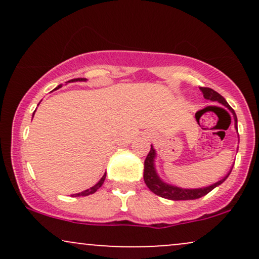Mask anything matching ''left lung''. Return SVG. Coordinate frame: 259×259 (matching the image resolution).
I'll list each match as a JSON object with an SVG mask.
<instances>
[{"label":"left lung","instance_id":"1","mask_svg":"<svg viewBox=\"0 0 259 259\" xmlns=\"http://www.w3.org/2000/svg\"><path fill=\"white\" fill-rule=\"evenodd\" d=\"M200 90L202 91V94H203L204 99L213 101V102L221 103V105L225 106L229 111L233 113L234 120H235V129L237 130L236 114H235L234 109L229 106V103L225 101L224 97H223L222 95H219L217 91L213 90V89L200 88ZM156 156H157L156 150H154V147L151 145L150 152H148L146 159H145L144 180H145V184H146L148 189H150L153 194H156L157 196H160V197H163V198H167V200H171V201L197 200V198L207 195L208 192H210L213 189H215L217 186H219L221 184L224 183V181L228 179L229 174L231 173V169H230V170H229V173L225 175L223 179L217 181V183L212 184V185H209V186L198 187V189H184V187L171 185V184L165 183V181H163L162 179H160L158 173H157V170H156V164H154Z\"/></svg>","mask_w":259,"mask_h":259}]
</instances>
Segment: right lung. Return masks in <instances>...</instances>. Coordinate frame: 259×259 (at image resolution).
<instances>
[{"mask_svg": "<svg viewBox=\"0 0 259 259\" xmlns=\"http://www.w3.org/2000/svg\"><path fill=\"white\" fill-rule=\"evenodd\" d=\"M75 81H86V79H85V78L72 79V80H69V81H67V82H75ZM59 88H62V85H58L57 88H56V89H59ZM32 117H34V115H32ZM105 179H106V173H105V175H103L102 178H101L100 181H99V183L96 184V185H94V186H92V187H90V189L85 190V191H81V192H79V194H75V195H73V197H78V196H89V195H92V194H95V192H96L97 190H99L100 187L102 186V184H103V181H105Z\"/></svg>", "mask_w": 259, "mask_h": 259, "instance_id": "obj_1", "label": "right lung"}]
</instances>
